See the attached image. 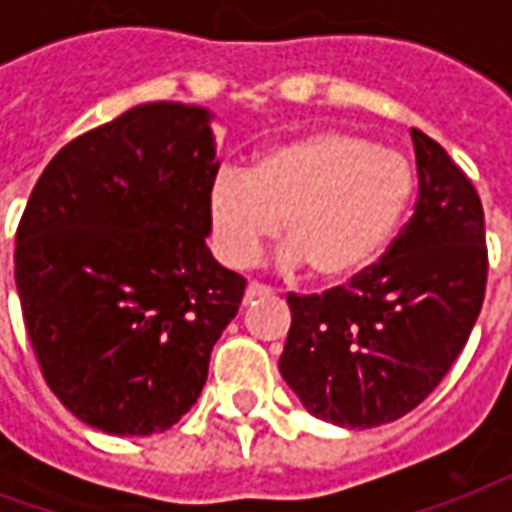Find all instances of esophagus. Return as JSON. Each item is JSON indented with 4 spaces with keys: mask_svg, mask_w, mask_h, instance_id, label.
<instances>
[{
    "mask_svg": "<svg viewBox=\"0 0 512 512\" xmlns=\"http://www.w3.org/2000/svg\"><path fill=\"white\" fill-rule=\"evenodd\" d=\"M263 296H271V288H268V285H260V282H249V288H246L244 293L246 304L255 299H263Z\"/></svg>",
    "mask_w": 512,
    "mask_h": 512,
    "instance_id": "obj_1",
    "label": "esophagus"
}]
</instances>
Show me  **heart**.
Segmentation results:
<instances>
[{
    "mask_svg": "<svg viewBox=\"0 0 512 512\" xmlns=\"http://www.w3.org/2000/svg\"><path fill=\"white\" fill-rule=\"evenodd\" d=\"M414 191L408 161L351 131H315L268 147L244 175L224 172L208 191L213 244L246 268L282 222L285 268L337 285L376 263Z\"/></svg>",
    "mask_w": 512,
    "mask_h": 512,
    "instance_id": "b5f03b06",
    "label": "heart"
}]
</instances>
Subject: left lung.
I'll return each instance as SVG.
<instances>
[{"label":"left lung","instance_id":"1","mask_svg":"<svg viewBox=\"0 0 512 512\" xmlns=\"http://www.w3.org/2000/svg\"><path fill=\"white\" fill-rule=\"evenodd\" d=\"M419 194L384 257L321 296L288 293L279 373L315 417L376 428L406 417L447 376L488 279L483 202L447 150L411 128Z\"/></svg>","mask_w":512,"mask_h":512}]
</instances>
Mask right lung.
<instances>
[{
    "label": "right lung",
    "mask_w": 512,
    "mask_h": 512,
    "mask_svg": "<svg viewBox=\"0 0 512 512\" xmlns=\"http://www.w3.org/2000/svg\"><path fill=\"white\" fill-rule=\"evenodd\" d=\"M211 115L142 104L51 158L16 233V288L51 392L90 428L150 436L200 397L246 279L213 260Z\"/></svg>",
    "instance_id": "right-lung-1"
}]
</instances>
